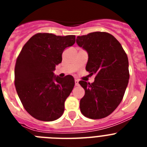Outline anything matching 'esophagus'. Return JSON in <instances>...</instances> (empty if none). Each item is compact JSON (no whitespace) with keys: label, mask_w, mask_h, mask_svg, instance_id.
I'll return each mask as SVG.
<instances>
[{"label":"esophagus","mask_w":147,"mask_h":147,"mask_svg":"<svg viewBox=\"0 0 147 147\" xmlns=\"http://www.w3.org/2000/svg\"><path fill=\"white\" fill-rule=\"evenodd\" d=\"M75 85L76 86H79L80 85V84H79V80H75Z\"/></svg>","instance_id":"esophagus-1"}]
</instances>
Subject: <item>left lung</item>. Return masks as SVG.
<instances>
[{
    "label": "left lung",
    "mask_w": 147,
    "mask_h": 147,
    "mask_svg": "<svg viewBox=\"0 0 147 147\" xmlns=\"http://www.w3.org/2000/svg\"><path fill=\"white\" fill-rule=\"evenodd\" d=\"M76 43L88 53L86 71L95 75L93 83L80 81L85 96L80 100L85 117L100 119L112 113L123 99L129 82L128 57L120 42L107 32L78 36Z\"/></svg>",
    "instance_id": "8db88e82"
}]
</instances>
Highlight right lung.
Masks as SVG:
<instances>
[{
    "label": "right lung",
    "mask_w": 147,
    "mask_h": 147,
    "mask_svg": "<svg viewBox=\"0 0 147 147\" xmlns=\"http://www.w3.org/2000/svg\"><path fill=\"white\" fill-rule=\"evenodd\" d=\"M75 35L37 33L23 45L15 67V85L20 102L32 117L43 121L63 114L65 102L74 87L71 76H54L63 51L75 43Z\"/></svg>",
    "instance_id": "right-lung-1"
}]
</instances>
